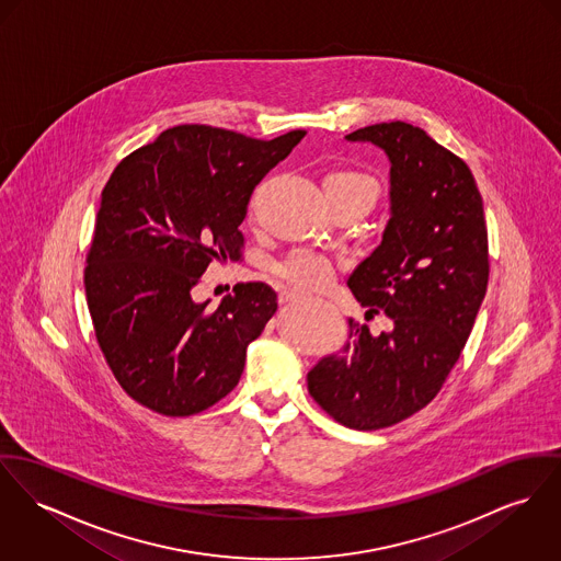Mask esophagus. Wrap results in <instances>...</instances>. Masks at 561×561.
Instances as JSON below:
<instances>
[{
    "mask_svg": "<svg viewBox=\"0 0 561 561\" xmlns=\"http://www.w3.org/2000/svg\"><path fill=\"white\" fill-rule=\"evenodd\" d=\"M299 299H301V295H299V293H295V290H284V293L279 295V302H282V305L299 301Z\"/></svg>",
    "mask_w": 561,
    "mask_h": 561,
    "instance_id": "34e87169",
    "label": "esophagus"
}]
</instances>
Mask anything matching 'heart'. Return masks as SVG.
Instances as JSON below:
<instances>
[{
  "label": "heart",
  "mask_w": 561,
  "mask_h": 561,
  "mask_svg": "<svg viewBox=\"0 0 561 561\" xmlns=\"http://www.w3.org/2000/svg\"><path fill=\"white\" fill-rule=\"evenodd\" d=\"M329 201H358L371 205L380 196V185L371 174L354 169H342L324 179ZM275 273L290 286L301 290H320L335 277V262L316 250H297L275 264Z\"/></svg>",
  "instance_id": "1"
}]
</instances>
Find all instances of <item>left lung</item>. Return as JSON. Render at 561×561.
<instances>
[{"label": "left lung", "instance_id": "1", "mask_svg": "<svg viewBox=\"0 0 561 561\" xmlns=\"http://www.w3.org/2000/svg\"><path fill=\"white\" fill-rule=\"evenodd\" d=\"M390 160V219L382 243L350 275L367 307L387 313L390 331L371 335L350 320L344 354L322 358L307 388L350 430L397 425L442 390L468 342L489 284V239L474 174L425 129L390 122L356 129Z\"/></svg>", "mask_w": 561, "mask_h": 561}]
</instances>
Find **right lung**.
Listing matches in <instances>:
<instances>
[{
	"label": "right lung",
	"instance_id": "right-lung-1",
	"mask_svg": "<svg viewBox=\"0 0 561 561\" xmlns=\"http://www.w3.org/2000/svg\"><path fill=\"white\" fill-rule=\"evenodd\" d=\"M305 136L271 140L187 124L126 156L102 190L87 252L98 345L140 405L192 416L239 385L245 350L277 311L264 282H241L217 307L192 299L214 260H241L254 187Z\"/></svg>",
	"mask_w": 561,
	"mask_h": 561
}]
</instances>
